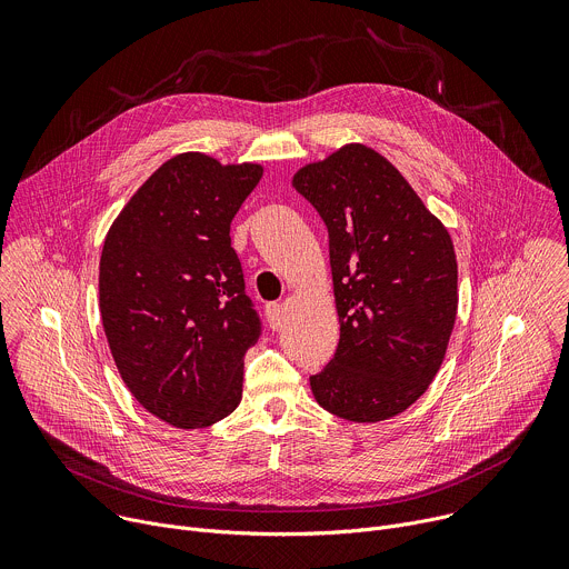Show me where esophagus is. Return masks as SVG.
<instances>
[{
	"mask_svg": "<svg viewBox=\"0 0 569 569\" xmlns=\"http://www.w3.org/2000/svg\"><path fill=\"white\" fill-rule=\"evenodd\" d=\"M266 312H268V319H270V327H272V329H279V327H281V317H283L281 303H268V306H266Z\"/></svg>",
	"mask_w": 569,
	"mask_h": 569,
	"instance_id": "34e87169",
	"label": "esophagus"
}]
</instances>
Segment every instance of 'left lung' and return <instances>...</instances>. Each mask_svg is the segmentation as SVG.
<instances>
[{
	"label": "left lung",
	"instance_id": "1",
	"mask_svg": "<svg viewBox=\"0 0 569 569\" xmlns=\"http://www.w3.org/2000/svg\"><path fill=\"white\" fill-rule=\"evenodd\" d=\"M292 187L329 229L340 315L338 349L310 376L312 396L347 421L396 417L437 376L455 327L450 233L408 180L362 143L303 167Z\"/></svg>",
	"mask_w": 569,
	"mask_h": 569
}]
</instances>
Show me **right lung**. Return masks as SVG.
<instances>
[{"instance_id": "1", "label": "right lung", "mask_w": 569, "mask_h": 569, "mask_svg": "<svg viewBox=\"0 0 569 569\" xmlns=\"http://www.w3.org/2000/svg\"><path fill=\"white\" fill-rule=\"evenodd\" d=\"M263 176L184 152L161 164L108 231L99 299L132 396L176 428H207L242 396V358L263 333L229 224Z\"/></svg>"}]
</instances>
